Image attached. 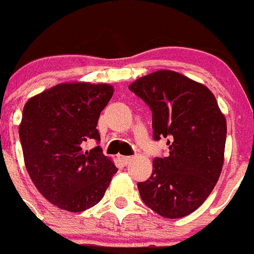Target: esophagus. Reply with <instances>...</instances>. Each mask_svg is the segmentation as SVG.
<instances>
[{"label": "esophagus", "instance_id": "esophagus-1", "mask_svg": "<svg viewBox=\"0 0 254 254\" xmlns=\"http://www.w3.org/2000/svg\"><path fill=\"white\" fill-rule=\"evenodd\" d=\"M118 159H119L123 164L127 165V164H129L130 160H131L132 158L131 156H127V155H118Z\"/></svg>", "mask_w": 254, "mask_h": 254}]
</instances>
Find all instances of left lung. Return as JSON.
Returning a JSON list of instances; mask_svg holds the SVG:
<instances>
[{
  "instance_id": "1",
  "label": "left lung",
  "mask_w": 254,
  "mask_h": 254,
  "mask_svg": "<svg viewBox=\"0 0 254 254\" xmlns=\"http://www.w3.org/2000/svg\"><path fill=\"white\" fill-rule=\"evenodd\" d=\"M129 89L153 113L155 140L167 138L169 155L155 158L148 181L138 183L143 202L164 218H182L204 203L224 163L227 122L213 92L182 73L159 70Z\"/></svg>"
}]
</instances>
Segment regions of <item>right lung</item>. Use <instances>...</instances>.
Here are the masks:
<instances>
[{
    "label": "right lung",
    "mask_w": 254,
    "mask_h": 254,
    "mask_svg": "<svg viewBox=\"0 0 254 254\" xmlns=\"http://www.w3.org/2000/svg\"><path fill=\"white\" fill-rule=\"evenodd\" d=\"M109 84L64 82L28 99L18 132L23 159L37 190L67 212L94 207L105 194L118 168L100 146L96 125L110 101Z\"/></svg>",
    "instance_id": "obj_1"
}]
</instances>
